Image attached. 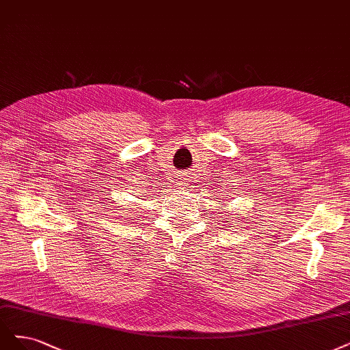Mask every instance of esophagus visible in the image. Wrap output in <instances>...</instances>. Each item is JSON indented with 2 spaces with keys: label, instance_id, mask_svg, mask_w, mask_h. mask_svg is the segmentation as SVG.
<instances>
[{
  "label": "esophagus",
  "instance_id": "34e87169",
  "mask_svg": "<svg viewBox=\"0 0 350 350\" xmlns=\"http://www.w3.org/2000/svg\"><path fill=\"white\" fill-rule=\"evenodd\" d=\"M179 176H180V175H179ZM183 176H184V175H183Z\"/></svg>",
  "mask_w": 350,
  "mask_h": 350
}]
</instances>
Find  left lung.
<instances>
[{
	"instance_id": "1",
	"label": "left lung",
	"mask_w": 350,
	"mask_h": 350,
	"mask_svg": "<svg viewBox=\"0 0 350 350\" xmlns=\"http://www.w3.org/2000/svg\"><path fill=\"white\" fill-rule=\"evenodd\" d=\"M236 196H237V194H236ZM228 197H230V196H228ZM228 197H223V200H226V198H228ZM234 198H236V197H233V198H230V200H234ZM230 200H227V201L230 202ZM219 202H220V201H219ZM256 204H258V202H256ZM221 207H223V206H221Z\"/></svg>"
}]
</instances>
